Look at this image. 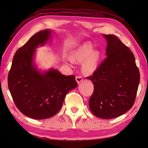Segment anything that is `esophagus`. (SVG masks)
<instances>
[{"label": "esophagus", "instance_id": "esophagus-1", "mask_svg": "<svg viewBox=\"0 0 148 148\" xmlns=\"http://www.w3.org/2000/svg\"><path fill=\"white\" fill-rule=\"evenodd\" d=\"M76 81H77V83L79 84V83H80L81 82H82L83 81V77H81V76H76Z\"/></svg>", "mask_w": 148, "mask_h": 148}]
</instances>
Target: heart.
<instances>
[{
  "instance_id": "heart-1",
  "label": "heart",
  "mask_w": 148,
  "mask_h": 148,
  "mask_svg": "<svg viewBox=\"0 0 148 148\" xmlns=\"http://www.w3.org/2000/svg\"><path fill=\"white\" fill-rule=\"evenodd\" d=\"M100 53L97 50L93 51L89 44H84L72 53L71 59L72 62L83 63L82 72L86 75L92 74L98 67Z\"/></svg>"
}]
</instances>
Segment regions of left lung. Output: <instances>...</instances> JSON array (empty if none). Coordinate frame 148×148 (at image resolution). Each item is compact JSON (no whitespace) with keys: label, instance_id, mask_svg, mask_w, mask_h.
<instances>
[{"label":"left lung","instance_id":"left-lung-1","mask_svg":"<svg viewBox=\"0 0 148 148\" xmlns=\"http://www.w3.org/2000/svg\"><path fill=\"white\" fill-rule=\"evenodd\" d=\"M107 40L106 58L92 76L94 91L89 100L91 111L97 117H118L134 105L140 81L134 55L117 37L103 34Z\"/></svg>","mask_w":148,"mask_h":148}]
</instances>
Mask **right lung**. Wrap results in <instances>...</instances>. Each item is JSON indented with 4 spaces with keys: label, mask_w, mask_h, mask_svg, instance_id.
<instances>
[{
    "label": "right lung",
    "mask_w": 148,
    "mask_h": 148,
    "mask_svg": "<svg viewBox=\"0 0 148 148\" xmlns=\"http://www.w3.org/2000/svg\"><path fill=\"white\" fill-rule=\"evenodd\" d=\"M51 32L48 29L40 31L19 48L8 74V88L16 106L33 119L55 115L67 93L77 86L74 75L65 76L54 69L40 72L34 64L36 49L48 42Z\"/></svg>",
    "instance_id": "obj_1"
}]
</instances>
